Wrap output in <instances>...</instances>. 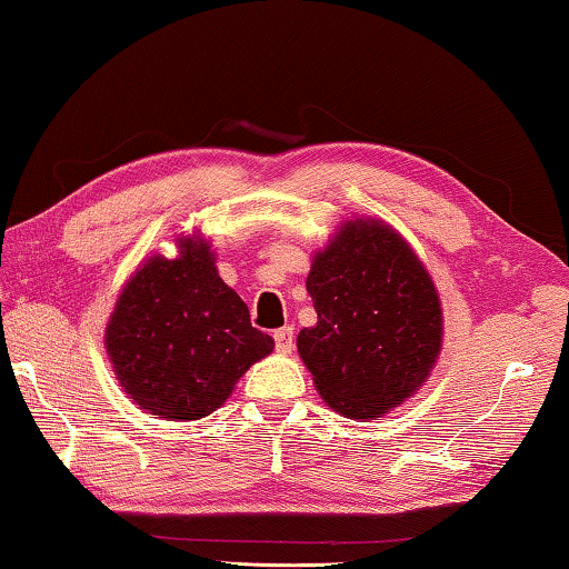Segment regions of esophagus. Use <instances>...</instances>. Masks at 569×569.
Listing matches in <instances>:
<instances>
[{"label": "esophagus", "mask_w": 569, "mask_h": 569, "mask_svg": "<svg viewBox=\"0 0 569 569\" xmlns=\"http://www.w3.org/2000/svg\"><path fill=\"white\" fill-rule=\"evenodd\" d=\"M273 339H276V349L281 351V355H291L293 351V329L291 327L276 329Z\"/></svg>", "instance_id": "1"}]
</instances>
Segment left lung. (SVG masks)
<instances>
[{
    "label": "left lung",
    "instance_id": "obj_1",
    "mask_svg": "<svg viewBox=\"0 0 569 569\" xmlns=\"http://www.w3.org/2000/svg\"><path fill=\"white\" fill-rule=\"evenodd\" d=\"M317 327L296 347L323 402L355 420L380 418L422 387L443 341V311L426 266L398 230L341 222L306 278Z\"/></svg>",
    "mask_w": 569,
    "mask_h": 569
}]
</instances>
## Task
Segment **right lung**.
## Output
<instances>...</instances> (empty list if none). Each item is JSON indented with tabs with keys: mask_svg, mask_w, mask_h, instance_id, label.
Here are the masks:
<instances>
[{
	"mask_svg": "<svg viewBox=\"0 0 569 569\" xmlns=\"http://www.w3.org/2000/svg\"><path fill=\"white\" fill-rule=\"evenodd\" d=\"M179 256H151L129 278L106 327L116 380L141 410L200 420L273 351L248 306L222 281L210 242L179 238Z\"/></svg>",
	"mask_w": 569,
	"mask_h": 569,
	"instance_id": "obj_1",
	"label": "right lung"
}]
</instances>
